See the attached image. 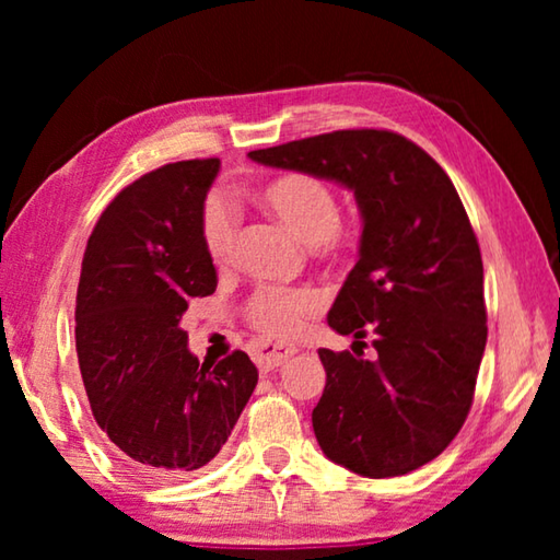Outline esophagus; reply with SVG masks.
I'll return each mask as SVG.
<instances>
[{"mask_svg": "<svg viewBox=\"0 0 560 560\" xmlns=\"http://www.w3.org/2000/svg\"><path fill=\"white\" fill-rule=\"evenodd\" d=\"M296 353H299V346L287 343V340H277V343L264 340V343L254 346V360H257L261 371H273V368L283 365L291 355Z\"/></svg>", "mask_w": 560, "mask_h": 560, "instance_id": "34e87169", "label": "esophagus"}]
</instances>
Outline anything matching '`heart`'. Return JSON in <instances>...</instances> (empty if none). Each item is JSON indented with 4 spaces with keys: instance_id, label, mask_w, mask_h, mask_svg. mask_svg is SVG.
Segmentation results:
<instances>
[{
    "instance_id": "b5f03b06",
    "label": "heart",
    "mask_w": 560,
    "mask_h": 560,
    "mask_svg": "<svg viewBox=\"0 0 560 560\" xmlns=\"http://www.w3.org/2000/svg\"><path fill=\"white\" fill-rule=\"evenodd\" d=\"M257 202L273 220L303 244H314L316 254L343 252L346 240L340 232V205L326 179L308 173H287L261 185ZM202 244L214 267H230L236 246V217L222 200H210L202 210ZM324 301L311 287L279 289L264 287L246 301V324L267 338H289L299 334L306 318L318 314Z\"/></svg>"
}]
</instances>
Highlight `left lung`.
<instances>
[{"label": "left lung", "instance_id": "1", "mask_svg": "<svg viewBox=\"0 0 560 560\" xmlns=\"http://www.w3.org/2000/svg\"><path fill=\"white\" fill-rule=\"evenodd\" d=\"M254 163L334 179L355 195L360 259L328 326L377 355L320 348L326 387L314 407L330 462L360 477H400L457 438L487 346L485 267L447 173L393 130H334L267 150Z\"/></svg>", "mask_w": 560, "mask_h": 560}]
</instances>
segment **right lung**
I'll return each mask as SVG.
<instances>
[{"label":"right lung","mask_w":560,"mask_h":560,"mask_svg":"<svg viewBox=\"0 0 560 560\" xmlns=\"http://www.w3.org/2000/svg\"><path fill=\"white\" fill-rule=\"evenodd\" d=\"M220 160H183L120 189L89 236L75 293V353L93 417L140 477L212 462L257 387L244 350L200 363L179 320L217 271L202 210Z\"/></svg>","instance_id":"1"}]
</instances>
